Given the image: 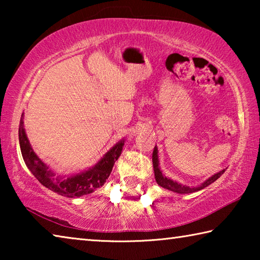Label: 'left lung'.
<instances>
[{
    "instance_id": "left-lung-1",
    "label": "left lung",
    "mask_w": 260,
    "mask_h": 260,
    "mask_svg": "<svg viewBox=\"0 0 260 260\" xmlns=\"http://www.w3.org/2000/svg\"><path fill=\"white\" fill-rule=\"evenodd\" d=\"M152 164H153V172H155V179H156L157 183L162 188L169 189V190L178 192V193H190V192L199 191V190H201V189H204L205 187H208L209 184L213 183L215 180L219 179L223 174V172H225V170H222V171H220V172L213 174L212 177L209 178L208 180H206V181H204L202 184H200L199 187H189V186H186V184H182V183H179L177 181H173V180H171L169 178H166L165 175H162L161 171L159 169V160H158V149H157V147L153 148Z\"/></svg>"
}]
</instances>
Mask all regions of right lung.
I'll return each mask as SVG.
<instances>
[{
    "instance_id": "obj_1",
    "label": "right lung",
    "mask_w": 260,
    "mask_h": 260,
    "mask_svg": "<svg viewBox=\"0 0 260 260\" xmlns=\"http://www.w3.org/2000/svg\"><path fill=\"white\" fill-rule=\"evenodd\" d=\"M18 132L21 155L28 170L43 186L50 189L51 191L59 193L61 196L70 197V199L87 195L102 187L109 175L111 174L114 162L119 158L122 147H124V140H121L110 149L102 159L91 169L76 175H71L69 178H60L35 155L27 135L25 133L24 114H21Z\"/></svg>"
}]
</instances>
